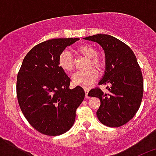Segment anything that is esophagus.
Segmentation results:
<instances>
[{
  "label": "esophagus",
  "instance_id": "1",
  "mask_svg": "<svg viewBox=\"0 0 156 156\" xmlns=\"http://www.w3.org/2000/svg\"><path fill=\"white\" fill-rule=\"evenodd\" d=\"M84 91H85V96H86V98H88V92H89V89H87V88H84Z\"/></svg>",
  "mask_w": 156,
  "mask_h": 156
}]
</instances>
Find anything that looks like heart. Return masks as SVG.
<instances>
[{
  "mask_svg": "<svg viewBox=\"0 0 156 156\" xmlns=\"http://www.w3.org/2000/svg\"><path fill=\"white\" fill-rule=\"evenodd\" d=\"M76 52L78 55L89 59L87 68L94 67L98 71H102L105 66L104 59L98 56V51L94 46L88 44H81L76 48ZM58 66L66 73H70L74 69V60L71 54L67 51L62 52L58 60ZM94 69H90L84 72H78L72 76L73 84L84 88L90 87L98 77V73Z\"/></svg>",
  "mask_w": 156,
  "mask_h": 156,
  "instance_id": "1",
  "label": "heart"
}]
</instances>
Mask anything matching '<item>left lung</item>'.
Returning <instances> with one entry per match:
<instances>
[{
  "mask_svg": "<svg viewBox=\"0 0 156 156\" xmlns=\"http://www.w3.org/2000/svg\"><path fill=\"white\" fill-rule=\"evenodd\" d=\"M83 39L97 42L102 47L105 71L98 84H111L106 87L108 93L99 87L88 93L101 101L96 112L98 118L109 127L126 124L137 113L144 92L142 73L136 56L129 46L112 36L100 34Z\"/></svg>",
  "mask_w": 156,
  "mask_h": 156,
  "instance_id": "obj_1",
  "label": "left lung"
}]
</instances>
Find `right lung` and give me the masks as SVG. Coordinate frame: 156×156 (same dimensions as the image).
Returning a JSON list of instances; mask_svg holds the SVG:
<instances>
[{
  "mask_svg": "<svg viewBox=\"0 0 156 156\" xmlns=\"http://www.w3.org/2000/svg\"><path fill=\"white\" fill-rule=\"evenodd\" d=\"M79 38H58L36 45L23 59L17 76L19 107L30 124L43 134L58 136L73 126L84 99L81 87L70 89V79L58 66L59 55Z\"/></svg>",
  "mask_w": 156,
  "mask_h": 156,
  "instance_id": "1",
  "label": "right lung"
}]
</instances>
